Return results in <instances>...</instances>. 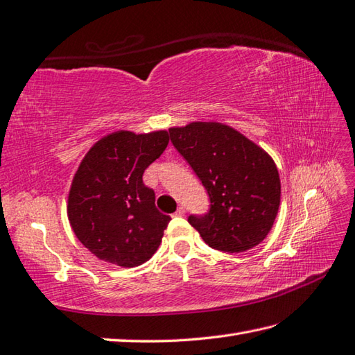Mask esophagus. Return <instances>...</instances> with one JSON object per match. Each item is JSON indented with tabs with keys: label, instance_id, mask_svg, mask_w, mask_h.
Instances as JSON below:
<instances>
[{
	"label": "esophagus",
	"instance_id": "34e87169",
	"mask_svg": "<svg viewBox=\"0 0 355 355\" xmlns=\"http://www.w3.org/2000/svg\"><path fill=\"white\" fill-rule=\"evenodd\" d=\"M184 207L183 206H180L178 207V209H177V212L175 214H173V215H175V217H184Z\"/></svg>",
	"mask_w": 355,
	"mask_h": 355
}]
</instances>
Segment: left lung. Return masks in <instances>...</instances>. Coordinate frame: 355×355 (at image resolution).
<instances>
[{
	"label": "left lung",
	"instance_id": "obj_1",
	"mask_svg": "<svg viewBox=\"0 0 355 355\" xmlns=\"http://www.w3.org/2000/svg\"><path fill=\"white\" fill-rule=\"evenodd\" d=\"M169 134L209 193V214L187 220L206 245L227 254L260 245L280 207L282 184L272 157L218 121H192L171 128Z\"/></svg>",
	"mask_w": 355,
	"mask_h": 355
}]
</instances>
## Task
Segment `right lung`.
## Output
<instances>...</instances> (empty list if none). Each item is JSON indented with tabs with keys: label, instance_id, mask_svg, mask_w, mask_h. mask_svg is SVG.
I'll use <instances>...</instances> for the list:
<instances>
[{
	"label": "right lung",
	"instance_id": "1",
	"mask_svg": "<svg viewBox=\"0 0 355 355\" xmlns=\"http://www.w3.org/2000/svg\"><path fill=\"white\" fill-rule=\"evenodd\" d=\"M168 130H115L92 144L72 178L67 218L76 239L96 259L121 268L148 261L171 217L157 209L143 172L163 154Z\"/></svg>",
	"mask_w": 355,
	"mask_h": 355
}]
</instances>
